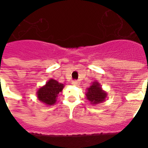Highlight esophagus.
Returning a JSON list of instances; mask_svg holds the SVG:
<instances>
[{
	"label": "esophagus",
	"instance_id": "1",
	"mask_svg": "<svg viewBox=\"0 0 148 148\" xmlns=\"http://www.w3.org/2000/svg\"><path fill=\"white\" fill-rule=\"evenodd\" d=\"M80 82L78 81H73L71 82V84L72 85H74V86H78Z\"/></svg>",
	"mask_w": 148,
	"mask_h": 148
}]
</instances>
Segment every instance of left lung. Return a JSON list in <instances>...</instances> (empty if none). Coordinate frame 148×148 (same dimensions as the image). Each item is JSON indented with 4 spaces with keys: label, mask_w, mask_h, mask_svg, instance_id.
<instances>
[{
    "label": "left lung",
    "mask_w": 148,
    "mask_h": 148,
    "mask_svg": "<svg viewBox=\"0 0 148 148\" xmlns=\"http://www.w3.org/2000/svg\"><path fill=\"white\" fill-rule=\"evenodd\" d=\"M85 95L91 104L96 105L106 101L108 93L102 89L98 81H94L91 85L87 88Z\"/></svg>",
    "instance_id": "obj_1"
}]
</instances>
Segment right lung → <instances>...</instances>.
Returning <instances> with one entry per match:
<instances>
[{
	"instance_id": "obj_1",
	"label": "right lung",
	"mask_w": 148,
	"mask_h": 148,
	"mask_svg": "<svg viewBox=\"0 0 148 148\" xmlns=\"http://www.w3.org/2000/svg\"><path fill=\"white\" fill-rule=\"evenodd\" d=\"M64 85L58 81L50 79L45 85L40 87L37 90L38 99L45 104L51 106L55 104L58 94L61 92Z\"/></svg>"
}]
</instances>
